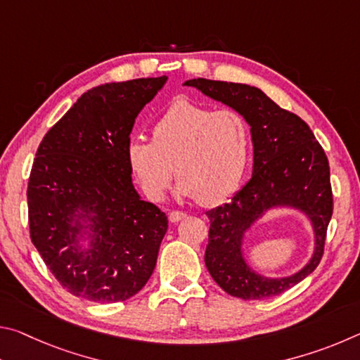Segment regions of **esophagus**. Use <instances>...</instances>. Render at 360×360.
<instances>
[{
	"label": "esophagus",
	"instance_id": "obj_1",
	"mask_svg": "<svg viewBox=\"0 0 360 360\" xmlns=\"http://www.w3.org/2000/svg\"><path fill=\"white\" fill-rule=\"evenodd\" d=\"M187 214L186 212H182V211H172L169 212V222H173V224H176V222H179V221H182V219H184Z\"/></svg>",
	"mask_w": 360,
	"mask_h": 360
}]
</instances>
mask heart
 I'll use <instances>...</instances> for the list:
<instances>
[{
    "label": "heart",
    "mask_w": 360,
    "mask_h": 360,
    "mask_svg": "<svg viewBox=\"0 0 360 360\" xmlns=\"http://www.w3.org/2000/svg\"><path fill=\"white\" fill-rule=\"evenodd\" d=\"M251 148V127L241 112L179 100L155 122L152 141L131 139L127 160L155 202L163 198L176 173L184 197L214 206L240 186Z\"/></svg>",
    "instance_id": "b5f03b06"
}]
</instances>
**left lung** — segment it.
<instances>
[{
	"label": "left lung",
	"instance_id": "left-lung-1",
	"mask_svg": "<svg viewBox=\"0 0 360 360\" xmlns=\"http://www.w3.org/2000/svg\"><path fill=\"white\" fill-rule=\"evenodd\" d=\"M184 85L197 87L245 115L254 143L252 178L231 202L206 212L211 224L205 252L206 268L212 279L233 297L262 300L283 294L311 275L324 255L327 227L333 212L326 152L307 122L278 106L259 89L203 77ZM276 204H290L307 212L316 231V249L310 264L297 276L266 280L248 270L240 255V241L255 219Z\"/></svg>",
	"mask_w": 360,
	"mask_h": 360
}]
</instances>
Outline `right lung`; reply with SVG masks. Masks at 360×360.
<instances>
[{"mask_svg":"<svg viewBox=\"0 0 360 360\" xmlns=\"http://www.w3.org/2000/svg\"><path fill=\"white\" fill-rule=\"evenodd\" d=\"M167 77L112 82L85 92L49 130L30 173V238L63 289L98 303L125 302L149 281L167 214L139 198L127 146L139 111ZM95 214L96 240L75 248L72 216Z\"/></svg>","mask_w":360,"mask_h":360,"instance_id":"1","label":"right lung"}]
</instances>
